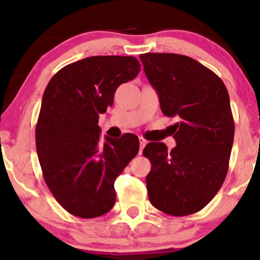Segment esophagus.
<instances>
[{"instance_id": "34e87169", "label": "esophagus", "mask_w": 260, "mask_h": 260, "mask_svg": "<svg viewBox=\"0 0 260 260\" xmlns=\"http://www.w3.org/2000/svg\"><path fill=\"white\" fill-rule=\"evenodd\" d=\"M139 145H140V148H139V154H142L143 149H144L145 145H147V140H145L144 138H139Z\"/></svg>"}]
</instances>
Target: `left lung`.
Masks as SVG:
<instances>
[{"mask_svg":"<svg viewBox=\"0 0 260 260\" xmlns=\"http://www.w3.org/2000/svg\"><path fill=\"white\" fill-rule=\"evenodd\" d=\"M161 111L176 117V147L151 142L149 201L162 213L184 216L202 210L222 186L234 144L235 123L228 89L213 71L176 53L140 55Z\"/></svg>","mask_w":260,"mask_h":260,"instance_id":"obj_1","label":"left lung"}]
</instances>
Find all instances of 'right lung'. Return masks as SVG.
Listing matches in <instances>:
<instances>
[{
  "mask_svg": "<svg viewBox=\"0 0 260 260\" xmlns=\"http://www.w3.org/2000/svg\"><path fill=\"white\" fill-rule=\"evenodd\" d=\"M139 71L132 56H91L59 70L45 89L35 129L39 162L56 201L74 216L111 210L115 180L138 154L136 134L100 143L98 122L116 89Z\"/></svg>",
  "mask_w": 260,
  "mask_h": 260,
  "instance_id": "obj_1",
  "label": "right lung"
}]
</instances>
